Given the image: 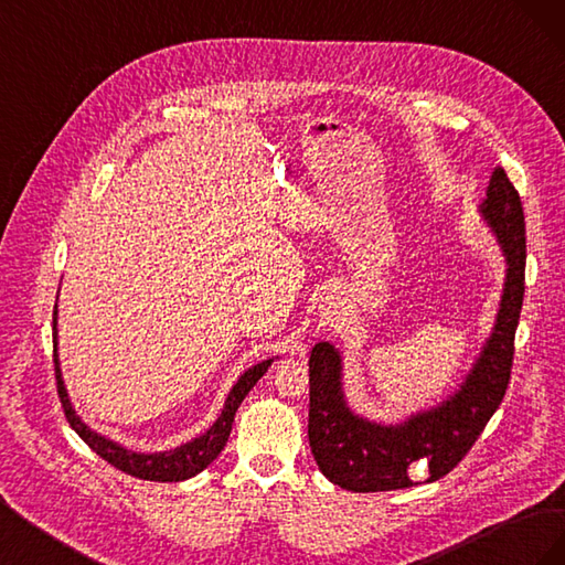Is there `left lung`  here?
Instances as JSON below:
<instances>
[{"label":"left lung","instance_id":"obj_1","mask_svg":"<svg viewBox=\"0 0 565 565\" xmlns=\"http://www.w3.org/2000/svg\"><path fill=\"white\" fill-rule=\"evenodd\" d=\"M481 212L507 256V282L498 322L461 388L429 413L396 426L355 417L341 393V361L320 341L311 351L309 443L318 469L353 492H384L431 483L450 473L473 448L500 407L514 365V339L525 292V221L521 195L494 167Z\"/></svg>","mask_w":565,"mask_h":565}]
</instances>
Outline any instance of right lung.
Returning <instances> with one entry per match:
<instances>
[{
    "instance_id": "right-lung-1",
    "label": "right lung",
    "mask_w": 565,
    "mask_h": 565,
    "mask_svg": "<svg viewBox=\"0 0 565 565\" xmlns=\"http://www.w3.org/2000/svg\"><path fill=\"white\" fill-rule=\"evenodd\" d=\"M270 367V361H264L259 365H254L252 370H247L237 384L233 386V391L228 393L226 398V407L221 417L214 422L212 429L207 434H202L200 438L185 443L181 448H174L169 452H156V455H139L131 452L117 443L94 434L87 424H82V419L75 415V409L67 401V393L61 380V370H58V358H56V306H54V372H56V388H58V398H61V407L65 413L67 424L73 426L77 431V436L87 443V446L98 455L104 457L110 467L125 471L129 476L143 478V481H160V483H174V481H183V478H191L195 473H200L202 469H207L212 461L216 459V455L224 450L226 440L231 436L233 429V419L237 407L245 401L247 393L252 391V386L264 377V372Z\"/></svg>"
}]
</instances>
